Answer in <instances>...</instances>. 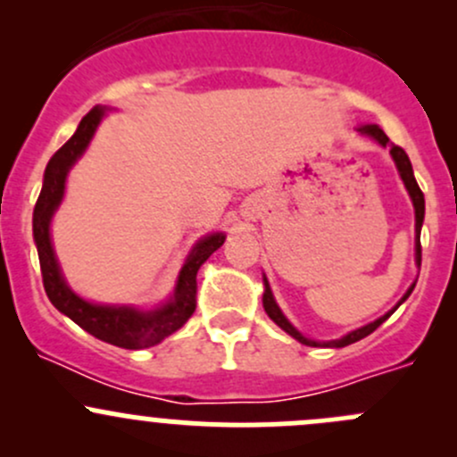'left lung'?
Returning <instances> with one entry per match:
<instances>
[{
  "label": "left lung",
  "instance_id": "8db88e82",
  "mask_svg": "<svg viewBox=\"0 0 457 457\" xmlns=\"http://www.w3.org/2000/svg\"><path fill=\"white\" fill-rule=\"evenodd\" d=\"M358 132H361V135H365V137H371V139L380 143L382 147H386V145H389V152H391V156H394V161H395V168H398V172H400V179H403L404 187H407L409 196H411V201H413V210H416V265L420 267V261H422V247H420V229H422V220H425V195H422L420 186H418L416 177H413L411 161H409L407 152H404L403 147H400V145H394V143H389V137H386L385 132H382L380 128H378V126H361V128H358ZM262 285H265V292H262V307H265L267 316H270L271 320H274L276 325L280 327V329H283V331H287V334L292 336V338H296L298 343L307 345V347H347V345H352V343H358V340H361V338H365V336H370L371 331H376L378 327H380L382 322L386 320V318H389L391 314H394V312L398 310V307L403 305L404 301H407V298H409V294L413 292V287H416V283H413L411 287L407 289V294H404V296L400 298V303H398V305H395L394 310H391V312H386L385 316H380V318H378V320H373V322H370V325L361 327V329H356V331H349L347 336H343V338H338V340H322V343H320V340H312V338H307V336H303L301 331H298L296 327H294L292 322H289L287 318H285L283 312H280V307L276 305V301H274V294H271V289H270V283H267V278H265V276H262Z\"/></svg>",
  "mask_w": 457,
  "mask_h": 457
}]
</instances>
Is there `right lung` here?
Listing matches in <instances>:
<instances>
[{"mask_svg":"<svg viewBox=\"0 0 457 457\" xmlns=\"http://www.w3.org/2000/svg\"><path fill=\"white\" fill-rule=\"evenodd\" d=\"M105 108L96 105L81 119L79 128L48 161L44 172V186L37 199L35 212H32V234H35L37 254H39L41 278H44V289L48 294L50 303L75 320L81 329L92 334L104 343L114 345L123 349H145L154 347L161 340L168 338L177 329H181L187 318L196 310V271L203 262L207 261L225 241L223 232L207 234L195 245L190 256L183 262L179 271L177 287L156 310H137L130 305H96L77 296L68 283L63 280L62 270H59L57 256H54L53 241H50V220L57 212L59 203L63 199L66 190V177L75 161L86 152L87 143L95 137L96 126L104 119Z\"/></svg>","mask_w":457,"mask_h":457,"instance_id":"1","label":"right lung"}]
</instances>
